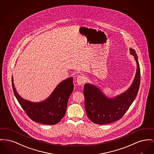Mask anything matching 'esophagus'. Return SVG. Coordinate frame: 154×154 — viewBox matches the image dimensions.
Segmentation results:
<instances>
[{"label":"esophagus","mask_w":154,"mask_h":154,"mask_svg":"<svg viewBox=\"0 0 154 154\" xmlns=\"http://www.w3.org/2000/svg\"><path fill=\"white\" fill-rule=\"evenodd\" d=\"M86 82V78L82 75H79L76 78V82L78 85H82Z\"/></svg>","instance_id":"esophagus-1"}]
</instances>
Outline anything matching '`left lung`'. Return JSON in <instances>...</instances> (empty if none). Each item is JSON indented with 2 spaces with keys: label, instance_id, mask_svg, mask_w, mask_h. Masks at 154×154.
<instances>
[{
  "label": "left lung",
  "instance_id": "obj_1",
  "mask_svg": "<svg viewBox=\"0 0 154 154\" xmlns=\"http://www.w3.org/2000/svg\"><path fill=\"white\" fill-rule=\"evenodd\" d=\"M137 63V71L131 86L116 97L109 98L97 86L86 83L84 86L85 106L90 121L98 125H104L121 119L129 108L137 96L140 84V69L136 51L130 49Z\"/></svg>",
  "mask_w": 154,
  "mask_h": 154
}]
</instances>
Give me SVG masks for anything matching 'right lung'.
I'll return each instance as SVG.
<instances>
[{
  "mask_svg": "<svg viewBox=\"0 0 154 154\" xmlns=\"http://www.w3.org/2000/svg\"><path fill=\"white\" fill-rule=\"evenodd\" d=\"M12 87L19 104L32 121L45 125L58 123L64 116L68 101L73 90V78H69L60 83L46 100L33 103L24 100L17 93L12 76Z\"/></svg>",
  "mask_w": 154,
  "mask_h": 154,
  "instance_id": "obj_1",
  "label": "right lung"
}]
</instances>
